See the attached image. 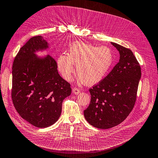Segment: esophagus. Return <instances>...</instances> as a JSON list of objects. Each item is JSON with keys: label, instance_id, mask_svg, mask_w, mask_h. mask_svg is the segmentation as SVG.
Here are the masks:
<instances>
[{"label": "esophagus", "instance_id": "34e87169", "mask_svg": "<svg viewBox=\"0 0 158 158\" xmlns=\"http://www.w3.org/2000/svg\"><path fill=\"white\" fill-rule=\"evenodd\" d=\"M73 94H75V95H78V94H80V89H78V88H74L73 89Z\"/></svg>", "mask_w": 158, "mask_h": 158}]
</instances>
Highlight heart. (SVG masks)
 I'll list each match as a JSON object with an SVG mask.
<instances>
[{
    "mask_svg": "<svg viewBox=\"0 0 158 158\" xmlns=\"http://www.w3.org/2000/svg\"><path fill=\"white\" fill-rule=\"evenodd\" d=\"M114 56L107 47H98L77 42L70 47L68 55L57 60V68L63 78L70 81L75 73L84 84L94 85L106 77L111 69Z\"/></svg>",
    "mask_w": 158,
    "mask_h": 158,
    "instance_id": "heart-1",
    "label": "heart"
}]
</instances>
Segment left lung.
I'll return each mask as SVG.
<instances>
[{
    "instance_id": "8db88e82",
    "label": "left lung",
    "mask_w": 158,
    "mask_h": 158,
    "mask_svg": "<svg viewBox=\"0 0 158 158\" xmlns=\"http://www.w3.org/2000/svg\"><path fill=\"white\" fill-rule=\"evenodd\" d=\"M118 63L102 82L89 89L91 101L84 115L91 125L107 129L121 123L135 106L140 66L131 50L115 43Z\"/></svg>"
}]
</instances>
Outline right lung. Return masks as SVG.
I'll return each mask as SVG.
<instances>
[{"label":"right lung","instance_id":"obj_1","mask_svg":"<svg viewBox=\"0 0 158 158\" xmlns=\"http://www.w3.org/2000/svg\"><path fill=\"white\" fill-rule=\"evenodd\" d=\"M49 48L44 37H33L21 47L12 66L14 106L22 118L38 128L58 121L63 100L71 94L70 85L58 73L53 57L37 55Z\"/></svg>","mask_w":158,"mask_h":158}]
</instances>
